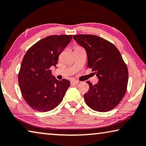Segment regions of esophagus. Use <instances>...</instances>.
<instances>
[{
    "mask_svg": "<svg viewBox=\"0 0 146 146\" xmlns=\"http://www.w3.org/2000/svg\"><path fill=\"white\" fill-rule=\"evenodd\" d=\"M78 83H79V81H78V80H71L72 84H78Z\"/></svg>",
    "mask_w": 146,
    "mask_h": 146,
    "instance_id": "1",
    "label": "esophagus"
}]
</instances>
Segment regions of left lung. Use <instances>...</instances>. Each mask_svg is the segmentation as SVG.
Listing matches in <instances>:
<instances>
[{"label": "left lung", "mask_w": 146, "mask_h": 146, "mask_svg": "<svg viewBox=\"0 0 146 146\" xmlns=\"http://www.w3.org/2000/svg\"><path fill=\"white\" fill-rule=\"evenodd\" d=\"M74 39L85 48L88 66L92 69L99 81L90 82V90L84 94L89 107L96 111L107 112L121 101L126 92L128 68L117 48L103 38L94 35H76Z\"/></svg>", "instance_id": "obj_1"}]
</instances>
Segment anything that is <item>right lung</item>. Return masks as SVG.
<instances>
[{"instance_id":"1","label":"right lung","mask_w":146,"mask_h":146,"mask_svg":"<svg viewBox=\"0 0 146 146\" xmlns=\"http://www.w3.org/2000/svg\"><path fill=\"white\" fill-rule=\"evenodd\" d=\"M72 35H50L41 39L27 50L18 74L21 93L31 108L47 112L62 101L70 83L58 80L50 67L56 66L59 54L70 42Z\"/></svg>"}]
</instances>
